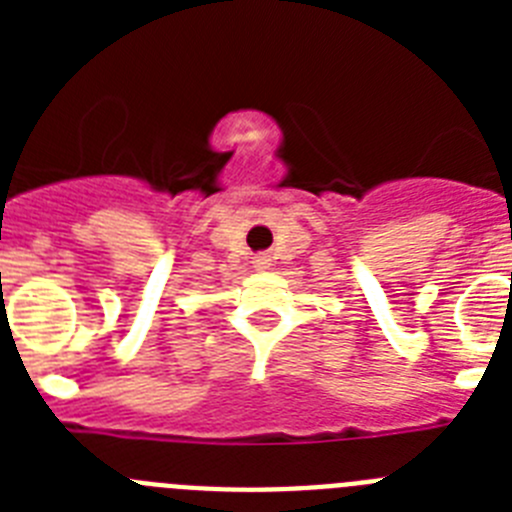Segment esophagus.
<instances>
[{
    "instance_id": "obj_1",
    "label": "esophagus",
    "mask_w": 512,
    "mask_h": 512,
    "mask_svg": "<svg viewBox=\"0 0 512 512\" xmlns=\"http://www.w3.org/2000/svg\"><path fill=\"white\" fill-rule=\"evenodd\" d=\"M266 266H269V259H266V256H256V259H253V269H266Z\"/></svg>"
}]
</instances>
